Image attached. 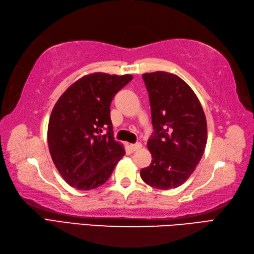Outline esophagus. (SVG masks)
I'll return each instance as SVG.
<instances>
[{"label":"esophagus","instance_id":"esophagus-1","mask_svg":"<svg viewBox=\"0 0 254 254\" xmlns=\"http://www.w3.org/2000/svg\"><path fill=\"white\" fill-rule=\"evenodd\" d=\"M141 147H142V144L140 142H136V143L130 144V148H131L132 151H137V150L141 149Z\"/></svg>","mask_w":254,"mask_h":254}]
</instances>
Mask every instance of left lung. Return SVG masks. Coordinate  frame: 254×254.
Segmentation results:
<instances>
[{
	"instance_id": "1",
	"label": "left lung",
	"mask_w": 254,
	"mask_h": 254,
	"mask_svg": "<svg viewBox=\"0 0 254 254\" xmlns=\"http://www.w3.org/2000/svg\"><path fill=\"white\" fill-rule=\"evenodd\" d=\"M153 133L148 140L152 161L140 171L148 185L159 190L182 185L200 161L207 142L206 117L193 90L178 75L164 71L142 74Z\"/></svg>"
}]
</instances>
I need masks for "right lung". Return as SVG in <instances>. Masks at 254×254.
Instances as JSON below:
<instances>
[{"label":"right lung","instance_id":"add662e5","mask_svg":"<svg viewBox=\"0 0 254 254\" xmlns=\"http://www.w3.org/2000/svg\"><path fill=\"white\" fill-rule=\"evenodd\" d=\"M131 80L130 74H87L57 101L49 118L48 147L56 168L72 188L90 190L104 184L125 154L113 137L110 107Z\"/></svg>","mask_w":254,"mask_h":254}]
</instances>
